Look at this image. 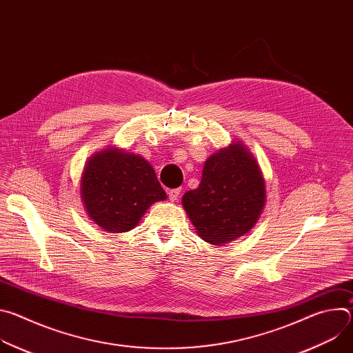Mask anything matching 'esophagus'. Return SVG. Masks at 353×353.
<instances>
[{"mask_svg":"<svg viewBox=\"0 0 353 353\" xmlns=\"http://www.w3.org/2000/svg\"><path fill=\"white\" fill-rule=\"evenodd\" d=\"M179 196H180V190L179 188H174V190L169 191V199L172 201V203H176Z\"/></svg>","mask_w":353,"mask_h":353,"instance_id":"34e87169","label":"esophagus"}]
</instances>
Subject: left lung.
I'll use <instances>...</instances> for the list:
<instances>
[{"mask_svg":"<svg viewBox=\"0 0 353 353\" xmlns=\"http://www.w3.org/2000/svg\"><path fill=\"white\" fill-rule=\"evenodd\" d=\"M265 203L264 174L241 141H233L211 155L199 185L181 198L196 234L214 245L248 233L259 222Z\"/></svg>","mask_w":353,"mask_h":353,"instance_id":"left-lung-1","label":"left lung"}]
</instances>
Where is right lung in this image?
I'll list each match as a JSON object with an SVG mask.
<instances>
[{
	"label": "right lung",
	"mask_w": 353,
	"mask_h": 353,
	"mask_svg": "<svg viewBox=\"0 0 353 353\" xmlns=\"http://www.w3.org/2000/svg\"><path fill=\"white\" fill-rule=\"evenodd\" d=\"M79 195L88 218L110 233L134 229L150 205L168 198L152 165L113 145L88 159Z\"/></svg>",
	"instance_id": "add662e5"
}]
</instances>
